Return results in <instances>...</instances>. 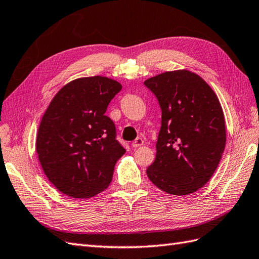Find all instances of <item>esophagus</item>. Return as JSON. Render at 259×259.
I'll return each mask as SVG.
<instances>
[{"label":"esophagus","mask_w":259,"mask_h":259,"mask_svg":"<svg viewBox=\"0 0 259 259\" xmlns=\"http://www.w3.org/2000/svg\"><path fill=\"white\" fill-rule=\"evenodd\" d=\"M131 146L134 147V148H139V147L143 146V140H142V138H137V139H136L134 142H132Z\"/></svg>","instance_id":"1"}]
</instances>
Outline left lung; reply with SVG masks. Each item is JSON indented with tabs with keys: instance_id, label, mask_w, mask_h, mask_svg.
I'll use <instances>...</instances> for the list:
<instances>
[{
	"instance_id": "obj_1",
	"label": "left lung",
	"mask_w": 259,
	"mask_h": 259,
	"mask_svg": "<svg viewBox=\"0 0 259 259\" xmlns=\"http://www.w3.org/2000/svg\"><path fill=\"white\" fill-rule=\"evenodd\" d=\"M143 83L162 110L157 153L147 176L165 193H194L212 178L225 149V118L218 96L188 69L165 71Z\"/></svg>"
}]
</instances>
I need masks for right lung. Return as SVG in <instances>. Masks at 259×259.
Returning <instances> with one entry per match:
<instances>
[{
	"label": "right lung",
	"mask_w": 259,
	"mask_h": 259,
	"mask_svg": "<svg viewBox=\"0 0 259 259\" xmlns=\"http://www.w3.org/2000/svg\"><path fill=\"white\" fill-rule=\"evenodd\" d=\"M121 83L105 76L80 77L58 90L40 120L36 152L45 176L63 194L89 198L110 185L125 150L105 116Z\"/></svg>",
	"instance_id": "add662e5"
}]
</instances>
